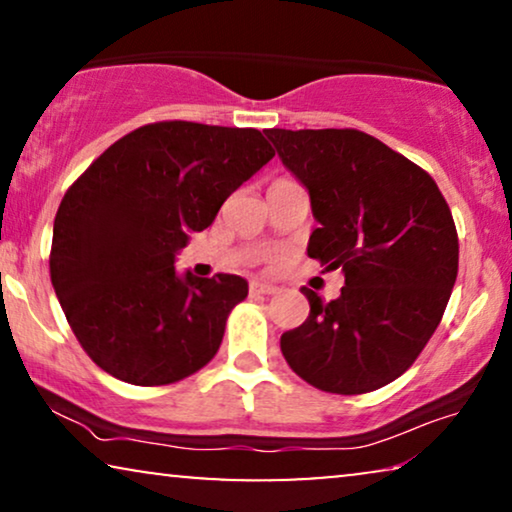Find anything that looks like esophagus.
I'll return each instance as SVG.
<instances>
[{
  "instance_id": "obj_1",
  "label": "esophagus",
  "mask_w": 512,
  "mask_h": 512,
  "mask_svg": "<svg viewBox=\"0 0 512 512\" xmlns=\"http://www.w3.org/2000/svg\"><path fill=\"white\" fill-rule=\"evenodd\" d=\"M275 291H277V286L265 284V282H251L249 284L251 296H270V293H275Z\"/></svg>"
}]
</instances>
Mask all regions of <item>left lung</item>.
I'll use <instances>...</instances> for the list:
<instances>
[{
	"instance_id": "1",
	"label": "left lung",
	"mask_w": 512,
	"mask_h": 512,
	"mask_svg": "<svg viewBox=\"0 0 512 512\" xmlns=\"http://www.w3.org/2000/svg\"><path fill=\"white\" fill-rule=\"evenodd\" d=\"M307 188L319 228L307 254L342 268L335 300L305 289L310 317L279 340L328 394H368L408 370L436 331L459 268L450 207L422 167L352 128L265 130Z\"/></svg>"
}]
</instances>
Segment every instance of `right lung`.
<instances>
[{"label":"right lung","instance_id":"obj_1","mask_svg":"<svg viewBox=\"0 0 512 512\" xmlns=\"http://www.w3.org/2000/svg\"><path fill=\"white\" fill-rule=\"evenodd\" d=\"M272 156L254 128L160 121L118 139L69 186L53 223L51 282L104 373L160 387L214 359L247 279L179 277L174 258Z\"/></svg>","mask_w":512,"mask_h":512}]
</instances>
